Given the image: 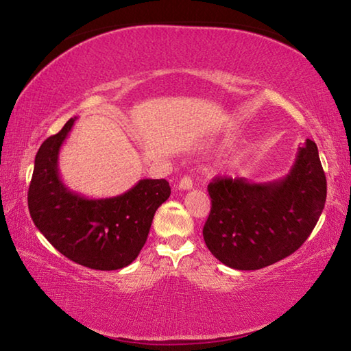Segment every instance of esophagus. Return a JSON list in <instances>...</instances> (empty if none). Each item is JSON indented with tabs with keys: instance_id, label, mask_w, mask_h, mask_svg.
Listing matches in <instances>:
<instances>
[{
	"instance_id": "esophagus-1",
	"label": "esophagus",
	"mask_w": 351,
	"mask_h": 351,
	"mask_svg": "<svg viewBox=\"0 0 351 351\" xmlns=\"http://www.w3.org/2000/svg\"><path fill=\"white\" fill-rule=\"evenodd\" d=\"M193 186L192 180H190V176H184L180 180V182H178V189L180 190H190Z\"/></svg>"
}]
</instances>
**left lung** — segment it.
<instances>
[{
    "label": "left lung",
    "instance_id": "1",
    "mask_svg": "<svg viewBox=\"0 0 351 351\" xmlns=\"http://www.w3.org/2000/svg\"><path fill=\"white\" fill-rule=\"evenodd\" d=\"M207 190L212 209L203 229L206 246L229 268L254 271L304 245L324 210L326 180L316 142L306 139L280 180L215 178Z\"/></svg>",
    "mask_w": 351,
    "mask_h": 351
}]
</instances>
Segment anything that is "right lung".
<instances>
[{
    "label": "right lung",
    "mask_w": 351,
    "mask_h": 351,
    "mask_svg": "<svg viewBox=\"0 0 351 351\" xmlns=\"http://www.w3.org/2000/svg\"><path fill=\"white\" fill-rule=\"evenodd\" d=\"M77 117L47 138L35 156L27 206L45 239L64 257L99 271L125 268L144 247L154 212L170 197L165 180H141L125 193L86 198L62 181L58 154Z\"/></svg>",
    "instance_id": "add662e5"
}]
</instances>
